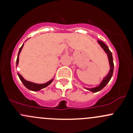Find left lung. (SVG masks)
Wrapping results in <instances>:
<instances>
[{
    "label": "left lung",
    "mask_w": 133,
    "mask_h": 133,
    "mask_svg": "<svg viewBox=\"0 0 133 133\" xmlns=\"http://www.w3.org/2000/svg\"><path fill=\"white\" fill-rule=\"evenodd\" d=\"M98 44L101 45V48H103V49L105 51V52L107 54V56H108V61H109V64H110V69L109 72H108V75L105 77V78L103 79L102 82H101L100 84H99L98 86L96 87V88H85L86 89L89 90L90 91L92 92H96L98 91H101V89H103L107 84L109 82V81H110L111 78H112V75H113V72H114V61H113V57H112V52L110 51V49H108V46L105 44V43L102 42V41H100L99 40L98 41Z\"/></svg>",
    "instance_id": "8db88e82"
}]
</instances>
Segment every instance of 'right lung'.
Returning <instances> with one entry per match:
<instances>
[{
	"label": "right lung",
	"instance_id": "right-lung-1",
	"mask_svg": "<svg viewBox=\"0 0 133 133\" xmlns=\"http://www.w3.org/2000/svg\"><path fill=\"white\" fill-rule=\"evenodd\" d=\"M23 45H24V44H23L22 46L21 47L20 49H19V52H18V57H17V59H16V66L18 65V62H19V53L21 52V49H22L23 47ZM18 77H19V79H20L21 82H22V83L23 84V85L26 87L27 89H28L29 90H31V91H39V90L44 89V88H45V87H47L48 85H49V84L52 82V81H53V78H52L51 81H48V82H46V83H45V84H35V83H34V82L26 81V80L20 74H18Z\"/></svg>",
	"mask_w": 133,
	"mask_h": 133
}]
</instances>
